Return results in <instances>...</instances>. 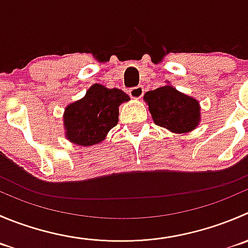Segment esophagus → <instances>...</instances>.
<instances>
[{"mask_svg": "<svg viewBox=\"0 0 248 248\" xmlns=\"http://www.w3.org/2000/svg\"><path fill=\"white\" fill-rule=\"evenodd\" d=\"M128 93L129 95H131V98H133V99H140L144 94V90L141 86H137V87L131 88V90L128 91Z\"/></svg>", "mask_w": 248, "mask_h": 248, "instance_id": "esophagus-1", "label": "esophagus"}]
</instances>
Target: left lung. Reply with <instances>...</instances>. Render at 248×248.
<instances>
[{
    "label": "left lung",
    "mask_w": 248,
    "mask_h": 248,
    "mask_svg": "<svg viewBox=\"0 0 248 248\" xmlns=\"http://www.w3.org/2000/svg\"><path fill=\"white\" fill-rule=\"evenodd\" d=\"M154 122L173 133H188L201 121L199 100L166 85L144 94Z\"/></svg>",
    "instance_id": "left-lung-1"
}]
</instances>
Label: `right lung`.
<instances>
[{
	"instance_id": "1",
	"label": "right lung",
	"mask_w": 248,
	"mask_h": 248,
	"mask_svg": "<svg viewBox=\"0 0 248 248\" xmlns=\"http://www.w3.org/2000/svg\"><path fill=\"white\" fill-rule=\"evenodd\" d=\"M128 100L124 91L92 85L85 97L65 108L63 120L66 139L81 146L100 144L119 121V107Z\"/></svg>"
}]
</instances>
